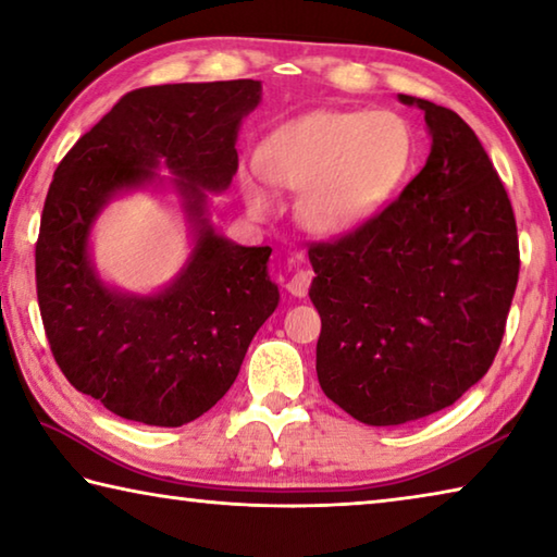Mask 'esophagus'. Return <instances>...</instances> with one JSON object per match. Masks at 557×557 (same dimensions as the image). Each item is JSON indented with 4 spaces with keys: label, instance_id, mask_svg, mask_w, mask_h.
<instances>
[{
    "label": "esophagus",
    "instance_id": "esophagus-1",
    "mask_svg": "<svg viewBox=\"0 0 557 557\" xmlns=\"http://www.w3.org/2000/svg\"><path fill=\"white\" fill-rule=\"evenodd\" d=\"M312 280H314V272L312 270H297L292 280L287 282V289L292 292L295 297H305L309 287H312Z\"/></svg>",
    "mask_w": 557,
    "mask_h": 557
}]
</instances>
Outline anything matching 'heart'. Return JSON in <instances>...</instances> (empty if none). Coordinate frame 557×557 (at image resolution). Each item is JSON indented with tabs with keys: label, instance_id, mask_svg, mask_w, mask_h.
<instances>
[{
	"label": "heart",
	"instance_id": "heart-1",
	"mask_svg": "<svg viewBox=\"0 0 557 557\" xmlns=\"http://www.w3.org/2000/svg\"><path fill=\"white\" fill-rule=\"evenodd\" d=\"M408 159L410 132L393 112L319 110L277 129L260 149L258 169L270 184L301 191L309 231L342 235L381 209ZM252 201L262 206L265 194L256 191Z\"/></svg>",
	"mask_w": 557,
	"mask_h": 557
}]
</instances>
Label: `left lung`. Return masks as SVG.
I'll return each instance as SVG.
<instances>
[{"mask_svg": "<svg viewBox=\"0 0 557 557\" xmlns=\"http://www.w3.org/2000/svg\"><path fill=\"white\" fill-rule=\"evenodd\" d=\"M400 100L425 112V166L356 231L309 245L319 385L379 428L447 408L484 379L521 268L511 201L474 129Z\"/></svg>", "mask_w": 557, "mask_h": 557, "instance_id": "8db88e82", "label": "left lung"}]
</instances>
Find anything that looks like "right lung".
Instances as JSON below:
<instances>
[{
	"label": "right lung",
	"mask_w": 557,
	"mask_h": 557,
	"mask_svg": "<svg viewBox=\"0 0 557 557\" xmlns=\"http://www.w3.org/2000/svg\"><path fill=\"white\" fill-rule=\"evenodd\" d=\"M260 102L258 81L149 86L122 96L61 159L36 240V295L51 354L75 391L125 420L182 428L219 403L280 292L272 248H240L203 215L206 188L238 169L235 137ZM180 176L200 240L175 285L154 298H122L95 277L87 233L109 196L153 177Z\"/></svg>",
	"instance_id": "1"
}]
</instances>
